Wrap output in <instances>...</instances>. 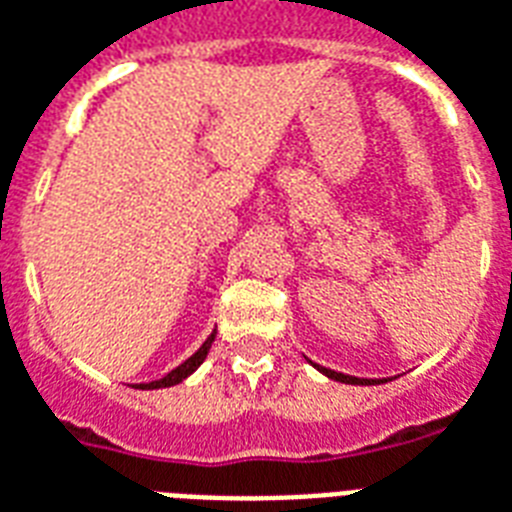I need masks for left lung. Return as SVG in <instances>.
Segmentation results:
<instances>
[{
	"label": "left lung",
	"mask_w": 512,
	"mask_h": 512,
	"mask_svg": "<svg viewBox=\"0 0 512 512\" xmlns=\"http://www.w3.org/2000/svg\"><path fill=\"white\" fill-rule=\"evenodd\" d=\"M312 363V360H310ZM315 366V363H312ZM320 371V374H326L328 379H334V382H344V384H374L379 382V379H360V376H350V374H339V371H331V368L326 366H315Z\"/></svg>",
	"instance_id": "1"
}]
</instances>
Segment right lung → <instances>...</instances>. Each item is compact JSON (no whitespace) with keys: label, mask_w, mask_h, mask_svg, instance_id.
<instances>
[{"label":"right lung","mask_w":512,"mask_h":512,"mask_svg":"<svg viewBox=\"0 0 512 512\" xmlns=\"http://www.w3.org/2000/svg\"><path fill=\"white\" fill-rule=\"evenodd\" d=\"M213 339H216V331H213V334L208 336L205 342H202V347H200V350H197V352H194L192 358H186L184 363H181V366H178V368H173V371H170L168 376H162V379H154V382L138 384V387H141V390H160V387H173V384L184 382L186 376H192L194 371L200 368L202 360L208 358V352H211Z\"/></svg>","instance_id":"right-lung-1"}]
</instances>
